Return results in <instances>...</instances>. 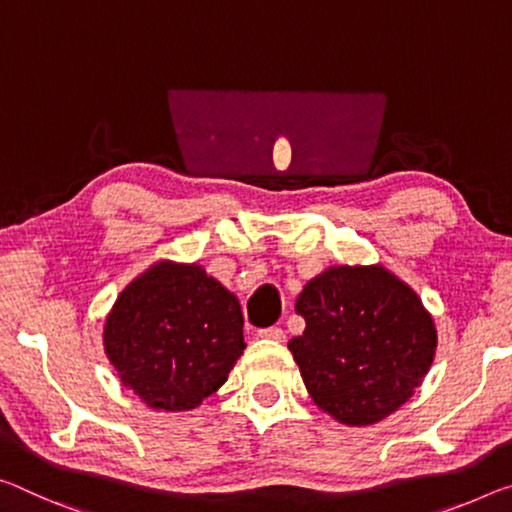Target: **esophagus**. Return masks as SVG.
<instances>
[{
  "label": "esophagus",
  "mask_w": 512,
  "mask_h": 512,
  "mask_svg": "<svg viewBox=\"0 0 512 512\" xmlns=\"http://www.w3.org/2000/svg\"><path fill=\"white\" fill-rule=\"evenodd\" d=\"M259 337L262 339H273V342H285V330L278 328V326H271V328H262L259 330Z\"/></svg>",
  "instance_id": "34e87169"
}]
</instances>
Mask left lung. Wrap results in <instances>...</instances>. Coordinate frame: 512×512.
I'll return each instance as SVG.
<instances>
[{"label": "left lung", "instance_id": "8db88e82", "mask_svg": "<svg viewBox=\"0 0 512 512\" xmlns=\"http://www.w3.org/2000/svg\"><path fill=\"white\" fill-rule=\"evenodd\" d=\"M296 312L305 332L289 351L314 403L342 424L392 415L431 369V314L383 266H332L307 282Z\"/></svg>", "mask_w": 512, "mask_h": 512}]
</instances>
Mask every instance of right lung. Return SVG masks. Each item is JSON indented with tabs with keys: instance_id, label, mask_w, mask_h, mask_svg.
Listing matches in <instances>:
<instances>
[{
	"instance_id": "obj_1",
	"label": "right lung",
	"mask_w": 512,
	"mask_h": 512,
	"mask_svg": "<svg viewBox=\"0 0 512 512\" xmlns=\"http://www.w3.org/2000/svg\"><path fill=\"white\" fill-rule=\"evenodd\" d=\"M104 348L125 387L157 410H191L243 353L239 300L200 266L161 262L113 305Z\"/></svg>"
}]
</instances>
